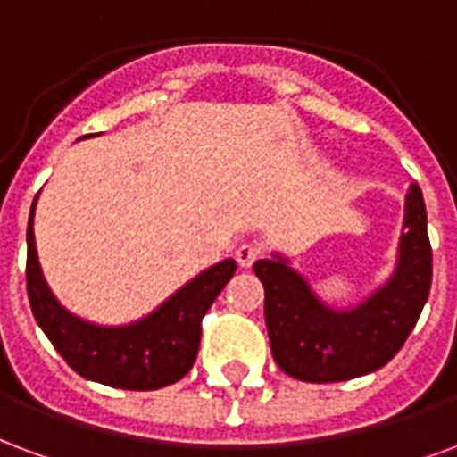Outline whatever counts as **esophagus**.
<instances>
[{
    "instance_id": "1",
    "label": "esophagus",
    "mask_w": 457,
    "mask_h": 457,
    "mask_svg": "<svg viewBox=\"0 0 457 457\" xmlns=\"http://www.w3.org/2000/svg\"><path fill=\"white\" fill-rule=\"evenodd\" d=\"M262 245H256V242H242V245L237 246V252H235V259H237V263L242 269H249L256 259H262Z\"/></svg>"
}]
</instances>
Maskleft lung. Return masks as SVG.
I'll return each instance as SVG.
<instances>
[{
	"instance_id": "left-lung-1",
	"label": "left lung",
	"mask_w": 457,
	"mask_h": 457,
	"mask_svg": "<svg viewBox=\"0 0 457 457\" xmlns=\"http://www.w3.org/2000/svg\"><path fill=\"white\" fill-rule=\"evenodd\" d=\"M254 273L263 283L266 329L283 373L303 383H341L373 373L404 346L431 290V242L421 188L409 186L397 269L361 305L327 307L278 254L256 262Z\"/></svg>"
}]
</instances>
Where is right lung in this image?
Returning a JSON list of instances; mask_svg holds the SVG:
<instances>
[{
    "label": "right lung",
    "mask_w": 457,
    "mask_h": 457,
    "mask_svg": "<svg viewBox=\"0 0 457 457\" xmlns=\"http://www.w3.org/2000/svg\"><path fill=\"white\" fill-rule=\"evenodd\" d=\"M33 198L29 215L26 286L30 310L67 366L87 380L123 390H160L181 380L198 356L201 322L220 290L237 271L232 259L215 263L145 320L125 327H99L84 322L60 305L43 278L33 237Z\"/></svg>",
    "instance_id": "right-lung-1"
}]
</instances>
